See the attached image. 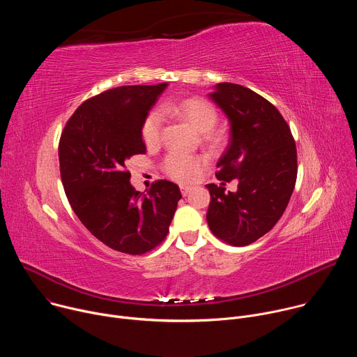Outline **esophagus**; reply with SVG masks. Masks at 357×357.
Wrapping results in <instances>:
<instances>
[{"instance_id": "1", "label": "esophagus", "mask_w": 357, "mask_h": 357, "mask_svg": "<svg viewBox=\"0 0 357 357\" xmlns=\"http://www.w3.org/2000/svg\"><path fill=\"white\" fill-rule=\"evenodd\" d=\"M190 190H192L190 186H181V192L183 196H188L190 193Z\"/></svg>"}]
</instances>
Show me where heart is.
Listing matches in <instances>:
<instances>
[{
	"label": "heart",
	"mask_w": 357,
	"mask_h": 357,
	"mask_svg": "<svg viewBox=\"0 0 357 357\" xmlns=\"http://www.w3.org/2000/svg\"><path fill=\"white\" fill-rule=\"evenodd\" d=\"M164 113H174L189 123L197 132L203 134L205 139L212 146H219L223 142L222 134L213 131L218 124V112L209 103L208 100L199 97L185 98L174 103H167L161 109ZM162 131V114L158 110H152L144 120L141 135L148 146H154L161 139ZM206 160L200 155H188L181 152H169L165 157L162 168L165 174L178 181V182H189L192 181L199 171L205 167Z\"/></svg>",
	"instance_id": "1"
}]
</instances>
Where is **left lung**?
Listing matches in <instances>:
<instances>
[{"label": "left lung", "mask_w": 357, "mask_h": 357, "mask_svg": "<svg viewBox=\"0 0 357 357\" xmlns=\"http://www.w3.org/2000/svg\"><path fill=\"white\" fill-rule=\"evenodd\" d=\"M209 97L230 123L216 178L238 185L227 193L225 186L206 185V220L218 238L243 247L268 233L285 212L296 182V146L284 117L256 91L218 83Z\"/></svg>", "instance_id": "left-lung-1"}]
</instances>
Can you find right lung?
Here are the masks:
<instances>
[{"mask_svg": "<svg viewBox=\"0 0 357 357\" xmlns=\"http://www.w3.org/2000/svg\"><path fill=\"white\" fill-rule=\"evenodd\" d=\"M168 83L120 86L80 105L59 141L61 178L70 206L101 243L126 254H144L164 241L182 197L169 181L146 195L130 183L127 160L145 154L141 128Z\"/></svg>", "mask_w": 357, "mask_h": 357, "instance_id": "add662e5", "label": "right lung"}]
</instances>
